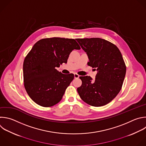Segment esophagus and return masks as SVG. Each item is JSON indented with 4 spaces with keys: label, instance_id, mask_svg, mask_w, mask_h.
Here are the masks:
<instances>
[{
    "label": "esophagus",
    "instance_id": "obj_1",
    "mask_svg": "<svg viewBox=\"0 0 146 146\" xmlns=\"http://www.w3.org/2000/svg\"><path fill=\"white\" fill-rule=\"evenodd\" d=\"M74 78H78L80 77V76H79L78 74H76V73H75V74H74Z\"/></svg>",
    "mask_w": 146,
    "mask_h": 146
}]
</instances>
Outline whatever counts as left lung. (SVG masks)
Instances as JSON below:
<instances>
[{
	"label": "left lung",
	"instance_id": "1",
	"mask_svg": "<svg viewBox=\"0 0 146 146\" xmlns=\"http://www.w3.org/2000/svg\"><path fill=\"white\" fill-rule=\"evenodd\" d=\"M86 53L88 64L96 68L95 79L81 76L82 85L77 88L81 99L94 107H101L111 102L119 93L125 78L126 66L117 47L100 38L77 39Z\"/></svg>",
	"mask_w": 146,
	"mask_h": 146
}]
</instances>
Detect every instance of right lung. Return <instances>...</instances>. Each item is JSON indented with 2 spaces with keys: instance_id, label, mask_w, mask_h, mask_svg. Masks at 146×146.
Here are the masks:
<instances>
[{
  "instance_id": "obj_1",
  "label": "right lung",
  "mask_w": 146,
  "mask_h": 146,
  "mask_svg": "<svg viewBox=\"0 0 146 146\" xmlns=\"http://www.w3.org/2000/svg\"><path fill=\"white\" fill-rule=\"evenodd\" d=\"M80 47L74 39L44 38L34 44L23 65V81L30 98L37 104L49 107L59 103L74 78L56 68L67 63L70 53Z\"/></svg>"
}]
</instances>
